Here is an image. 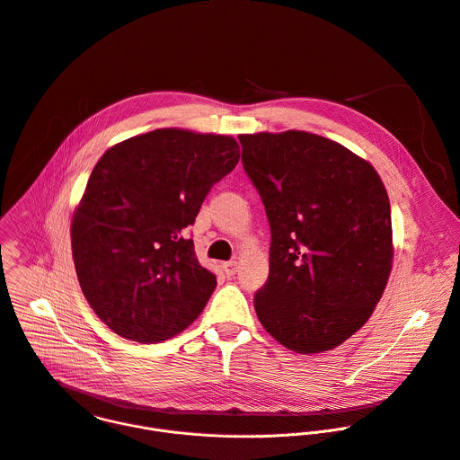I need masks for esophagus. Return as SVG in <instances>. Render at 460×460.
I'll return each mask as SVG.
<instances>
[{
  "label": "esophagus",
  "instance_id": "34e87169",
  "mask_svg": "<svg viewBox=\"0 0 460 460\" xmlns=\"http://www.w3.org/2000/svg\"><path fill=\"white\" fill-rule=\"evenodd\" d=\"M236 265H238L236 260H229V261H226L222 267H224V270H226L227 276H233V274L236 272Z\"/></svg>",
  "mask_w": 460,
  "mask_h": 460
}]
</instances>
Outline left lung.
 I'll list each match as a JSON object with an SVG mask.
<instances>
[{"instance_id": "obj_1", "label": "left lung", "mask_w": 460, "mask_h": 460, "mask_svg": "<svg viewBox=\"0 0 460 460\" xmlns=\"http://www.w3.org/2000/svg\"><path fill=\"white\" fill-rule=\"evenodd\" d=\"M270 226L263 329L297 354L332 350L379 303L394 260L390 200L370 163L309 131L238 135Z\"/></svg>"}]
</instances>
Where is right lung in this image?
<instances>
[{
    "mask_svg": "<svg viewBox=\"0 0 460 460\" xmlns=\"http://www.w3.org/2000/svg\"><path fill=\"white\" fill-rule=\"evenodd\" d=\"M238 161L233 137L179 128L126 138L99 159L72 218V254L86 301L115 334L159 343L204 311L217 276L184 231Z\"/></svg>",
    "mask_w": 460,
    "mask_h": 460,
    "instance_id": "obj_1",
    "label": "right lung"
}]
</instances>
